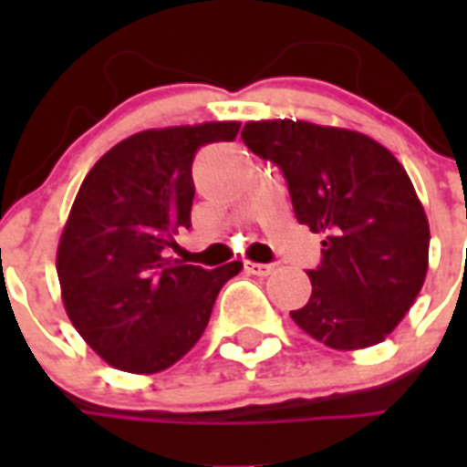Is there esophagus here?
Returning a JSON list of instances; mask_svg holds the SVG:
<instances>
[{
    "label": "esophagus",
    "instance_id": "1",
    "mask_svg": "<svg viewBox=\"0 0 467 467\" xmlns=\"http://www.w3.org/2000/svg\"><path fill=\"white\" fill-rule=\"evenodd\" d=\"M247 271H249V274H254V276H269V274H274V266H271V264L249 262Z\"/></svg>",
    "mask_w": 467,
    "mask_h": 467
}]
</instances>
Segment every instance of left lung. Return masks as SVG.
I'll list each match as a JSON object with an SVG mask.
<instances>
[{"label": "left lung", "mask_w": 467, "mask_h": 467, "mask_svg": "<svg viewBox=\"0 0 467 467\" xmlns=\"http://www.w3.org/2000/svg\"><path fill=\"white\" fill-rule=\"evenodd\" d=\"M242 140L281 167L298 223L322 234L312 296L293 322L337 351L380 344L429 266V220L405 167L368 135L310 120H249Z\"/></svg>", "instance_id": "1"}]
</instances>
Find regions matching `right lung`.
<instances>
[{
  "label": "right lung",
  "instance_id": "obj_1",
  "mask_svg": "<svg viewBox=\"0 0 467 467\" xmlns=\"http://www.w3.org/2000/svg\"><path fill=\"white\" fill-rule=\"evenodd\" d=\"M237 133V120L142 130L109 150L77 191L55 259L62 303L113 368L148 376L174 366L240 274V262L205 271L164 256L191 227L193 157Z\"/></svg>",
  "mask_w": 467,
  "mask_h": 467
}]
</instances>
